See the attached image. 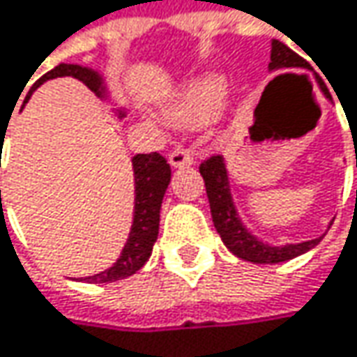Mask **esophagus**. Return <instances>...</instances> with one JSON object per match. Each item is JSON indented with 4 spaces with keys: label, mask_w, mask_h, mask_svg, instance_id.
I'll list each match as a JSON object with an SVG mask.
<instances>
[{
    "label": "esophagus",
    "mask_w": 357,
    "mask_h": 357,
    "mask_svg": "<svg viewBox=\"0 0 357 357\" xmlns=\"http://www.w3.org/2000/svg\"><path fill=\"white\" fill-rule=\"evenodd\" d=\"M169 163H172V167H190L192 163H194V157L185 151V149H176V151H172L169 153Z\"/></svg>",
    "instance_id": "1"
}]
</instances>
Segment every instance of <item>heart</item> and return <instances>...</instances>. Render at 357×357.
I'll return each instance as SVG.
<instances>
[{"mask_svg":"<svg viewBox=\"0 0 357 357\" xmlns=\"http://www.w3.org/2000/svg\"><path fill=\"white\" fill-rule=\"evenodd\" d=\"M225 98V82L218 75H202L190 82L165 108V120L174 126L192 128L208 122Z\"/></svg>","mask_w":357,"mask_h":357,"instance_id":"heart-1","label":"heart"}]
</instances>
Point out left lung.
Instances as JSON below:
<instances>
[{
    "instance_id": "1",
    "label": "left lung",
    "mask_w": 357,
    "mask_h": 357,
    "mask_svg": "<svg viewBox=\"0 0 357 357\" xmlns=\"http://www.w3.org/2000/svg\"><path fill=\"white\" fill-rule=\"evenodd\" d=\"M275 69H310V67H308V63L303 56H298L294 50L288 49L284 43L272 40L270 71H275ZM317 82L321 85L323 93L331 100L325 83H321L319 77H317ZM200 176L204 178V185H206V196H208V202H211L214 229H216L222 243L227 245V249L233 255L241 257L245 261H253V264H280V261L294 259V257L307 253L312 247L321 243L323 235L317 237V239H310V241L280 245V247L259 241L245 227L243 220L239 218V212H237V206H235L233 196H231L229 172H227L222 155H214L211 159H206L200 165Z\"/></svg>"
}]
</instances>
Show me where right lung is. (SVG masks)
<instances>
[{
    "mask_svg": "<svg viewBox=\"0 0 357 357\" xmlns=\"http://www.w3.org/2000/svg\"><path fill=\"white\" fill-rule=\"evenodd\" d=\"M54 77L79 79L91 91H96L100 98L108 100V87L98 71H93L89 67H82V65L61 63L30 87L24 104L30 100V96L36 87H40L43 83L54 79ZM116 114H118V118H122L124 110H116ZM1 139H3V132H1ZM132 172H135V212H132V227H130L128 239L112 268H108L100 274L83 278L85 282L108 284V282L128 278L135 272H139L146 264V259L151 257L153 245L159 235V211H161V202H163L165 190L172 179V167L165 161V157H161L159 153H149V155L139 153L132 157Z\"/></svg>",
    "mask_w": 357,
    "mask_h": 357,
    "instance_id": "right-lung-1",
    "label": "right lung"
}]
</instances>
